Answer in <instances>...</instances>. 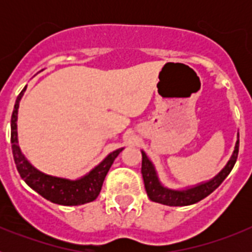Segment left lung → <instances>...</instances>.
<instances>
[{"label":"left lung","mask_w":252,"mask_h":252,"mask_svg":"<svg viewBox=\"0 0 252 252\" xmlns=\"http://www.w3.org/2000/svg\"><path fill=\"white\" fill-rule=\"evenodd\" d=\"M141 174L142 178H144V184H145L146 193H148L150 201L170 207L190 206V204L197 203V202L202 201L203 198H206L207 195L211 194L226 179L227 175L230 174L233 165H235L236 160H237V155H239V133H237V141H236L235 150H233L232 155H231L230 160L224 165V168L216 177H213L212 179L184 189H173L164 186L160 182L159 175H158V171L155 166H154L153 161L149 159L145 151L141 150Z\"/></svg>","instance_id":"left-lung-1"}]
</instances>
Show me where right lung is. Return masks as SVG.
Wrapping results in <instances>:
<instances>
[{
    "instance_id": "add662e5",
    "label": "right lung",
    "mask_w": 252,
    "mask_h": 252,
    "mask_svg": "<svg viewBox=\"0 0 252 252\" xmlns=\"http://www.w3.org/2000/svg\"><path fill=\"white\" fill-rule=\"evenodd\" d=\"M25 91L26 87L17 97L12 116H11V146H12L13 160H15L20 177L25 180V183L31 189H34L41 197L55 204L81 206V204L93 202L101 192L102 184L111 165L116 158L119 157V154L124 150V148H120L108 154L98 165H95L92 170L78 179L54 177V175H49L40 171L26 159L19 146L17 112H19L20 101Z\"/></svg>"
}]
</instances>
